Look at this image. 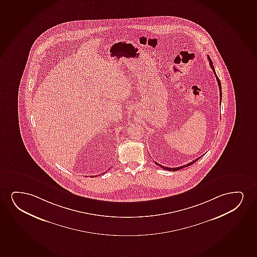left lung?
Wrapping results in <instances>:
<instances>
[{"mask_svg": "<svg viewBox=\"0 0 257 257\" xmlns=\"http://www.w3.org/2000/svg\"><path fill=\"white\" fill-rule=\"evenodd\" d=\"M207 58H208V61H209V63H210L211 68H212V70H213V73H214V75H215V77H216L217 82H218V85H219V89H220V101H221V85H220V79L218 78V77H217L216 73H215V70H214V67H213V62H212V60H211L209 56L207 57ZM199 159H200V158H198V159H196V160H193V161H192V162H190V163L187 164V165H185V166H182V167H173V168H170V167H163V166H161L160 164L157 163V162H154V163L156 164V165H158V166H159V167H161V168H163V169H165V170L178 171L180 170V169H182V168H184V167H188V166H191V165H193V164L195 163L197 160H199Z\"/></svg>", "mask_w": 257, "mask_h": 257, "instance_id": "8db88e82", "label": "left lung"}]
</instances>
